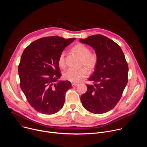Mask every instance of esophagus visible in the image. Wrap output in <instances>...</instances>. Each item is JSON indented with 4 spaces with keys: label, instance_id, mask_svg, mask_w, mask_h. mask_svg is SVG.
Here are the masks:
<instances>
[{
    "label": "esophagus",
    "instance_id": "34e87169",
    "mask_svg": "<svg viewBox=\"0 0 147 147\" xmlns=\"http://www.w3.org/2000/svg\"><path fill=\"white\" fill-rule=\"evenodd\" d=\"M71 85L73 87H76L78 86V84H76V83H71Z\"/></svg>",
    "mask_w": 147,
    "mask_h": 147
}]
</instances>
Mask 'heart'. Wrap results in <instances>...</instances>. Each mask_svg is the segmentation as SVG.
<instances>
[{
    "label": "heart",
    "mask_w": 147,
    "mask_h": 147,
    "mask_svg": "<svg viewBox=\"0 0 147 147\" xmlns=\"http://www.w3.org/2000/svg\"><path fill=\"white\" fill-rule=\"evenodd\" d=\"M73 51L81 57L80 65L84 66L88 70H93L96 66L98 57L95 53L90 52L88 47L82 44H78L73 47ZM65 53L61 52L59 56L57 63L60 67L63 68L65 66ZM88 72L86 69H68L63 73L64 79L73 82H77L82 78L87 77Z\"/></svg>",
    "instance_id": "1"
}]
</instances>
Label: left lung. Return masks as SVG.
Returning a JSON list of instances; mask_svg holds the SVG:
<instances>
[{"label": "left lung", "mask_w": 147, "mask_h": 147, "mask_svg": "<svg viewBox=\"0 0 147 147\" xmlns=\"http://www.w3.org/2000/svg\"><path fill=\"white\" fill-rule=\"evenodd\" d=\"M80 42L92 47L98 57L96 66L88 78L93 84L87 85L81 102L91 113H106L116 105L127 85V63L121 48L107 36L94 35Z\"/></svg>", "instance_id": "left-lung-1"}]
</instances>
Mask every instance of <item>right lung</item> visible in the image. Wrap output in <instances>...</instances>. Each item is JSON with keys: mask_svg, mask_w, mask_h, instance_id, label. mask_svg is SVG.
<instances>
[{"mask_svg": "<svg viewBox=\"0 0 147 147\" xmlns=\"http://www.w3.org/2000/svg\"><path fill=\"white\" fill-rule=\"evenodd\" d=\"M75 39L42 38L23 51L18 67L20 87L37 112L52 115L63 107L66 92L72 86L69 81H57L61 77L57 60Z\"/></svg>", "mask_w": 147, "mask_h": 147, "instance_id": "right-lung-1", "label": "right lung"}]
</instances>
